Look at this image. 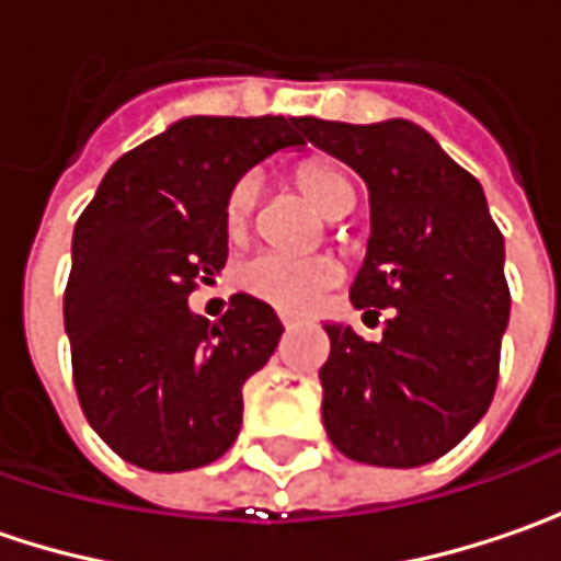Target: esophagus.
Segmentation results:
<instances>
[{"mask_svg":"<svg viewBox=\"0 0 561 561\" xmlns=\"http://www.w3.org/2000/svg\"><path fill=\"white\" fill-rule=\"evenodd\" d=\"M280 324H284V328H296L299 318H296V314H280Z\"/></svg>","mask_w":561,"mask_h":561,"instance_id":"obj_1","label":"esophagus"}]
</instances>
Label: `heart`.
Listing matches in <instances>:
<instances>
[{"instance_id": "obj_1", "label": "heart", "mask_w": 561, "mask_h": 561, "mask_svg": "<svg viewBox=\"0 0 561 561\" xmlns=\"http://www.w3.org/2000/svg\"><path fill=\"white\" fill-rule=\"evenodd\" d=\"M296 184L328 218H343L356 208L353 181L324 162L299 164ZM255 205V181H240L230 190L225 208V227L230 237H243ZM240 287L268 302L280 312H309L314 302L340 280V265L328 255H284V252H259L237 274Z\"/></svg>"}]
</instances>
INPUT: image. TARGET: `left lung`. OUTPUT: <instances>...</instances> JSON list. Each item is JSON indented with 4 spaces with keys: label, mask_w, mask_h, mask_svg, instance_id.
Instances as JSON below:
<instances>
[{
    "label": "left lung",
    "mask_w": 561,
    "mask_h": 561,
    "mask_svg": "<svg viewBox=\"0 0 561 561\" xmlns=\"http://www.w3.org/2000/svg\"><path fill=\"white\" fill-rule=\"evenodd\" d=\"M302 134L368 186L371 237L350 302L375 321L387 309L377 343L324 324V431L356 462H434L484 419L496 390L508 324L503 233L481 184L412 121L306 118Z\"/></svg>",
    "instance_id": "8db88e82"
}]
</instances>
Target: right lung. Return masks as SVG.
Returning <instances> with one entry per match:
<instances>
[{"label":"right lung","mask_w":561,"mask_h":561,"mask_svg":"<svg viewBox=\"0 0 561 561\" xmlns=\"http://www.w3.org/2000/svg\"><path fill=\"white\" fill-rule=\"evenodd\" d=\"M306 118L174 121L102 178L71 243L65 334L80 409L124 462L190 471L243 424V383L284 334L268 302L237 293L218 324L190 309L227 262L225 208L249 168L306 146Z\"/></svg>","instance_id":"right-lung-1"}]
</instances>
